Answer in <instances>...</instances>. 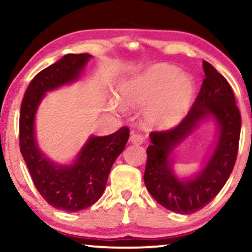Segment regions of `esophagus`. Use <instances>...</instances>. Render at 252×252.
<instances>
[{
  "instance_id": "esophagus-1",
  "label": "esophagus",
  "mask_w": 252,
  "mask_h": 252,
  "mask_svg": "<svg viewBox=\"0 0 252 252\" xmlns=\"http://www.w3.org/2000/svg\"><path fill=\"white\" fill-rule=\"evenodd\" d=\"M144 136L141 135V134H136V132H131V135H130V141H131V143L134 144H142L144 142Z\"/></svg>"
}]
</instances>
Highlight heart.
Masks as SVG:
<instances>
[{"mask_svg":"<svg viewBox=\"0 0 252 252\" xmlns=\"http://www.w3.org/2000/svg\"><path fill=\"white\" fill-rule=\"evenodd\" d=\"M195 96L192 77L168 63L154 65L118 89V99L124 108L143 111L149 128L166 129L180 123L189 114Z\"/></svg>","mask_w":252,"mask_h":252,"instance_id":"obj_1","label":"heart"}]
</instances>
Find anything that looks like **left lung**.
Segmentation results:
<instances>
[{
	"instance_id": "obj_1",
	"label": "left lung",
	"mask_w": 252,
	"mask_h": 252,
	"mask_svg": "<svg viewBox=\"0 0 252 252\" xmlns=\"http://www.w3.org/2000/svg\"><path fill=\"white\" fill-rule=\"evenodd\" d=\"M202 67L205 79L187 116L175 128L150 132L152 143L147 148V189L158 204L180 215L194 213L216 198L226 184L238 153L242 118L232 89L211 63L204 62ZM209 118L219 126L213 154L192 178H178L172 170L171 153Z\"/></svg>"
}]
</instances>
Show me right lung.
<instances>
[{
	"mask_svg": "<svg viewBox=\"0 0 252 252\" xmlns=\"http://www.w3.org/2000/svg\"><path fill=\"white\" fill-rule=\"evenodd\" d=\"M92 56L67 54L33 78L20 111V150L36 189L51 206L66 212H78L94 205L103 194L118 155L129 138L122 126L108 136H90L70 164L50 160L40 150L35 136V115L46 94L77 82Z\"/></svg>",
	"mask_w": 252,
	"mask_h": 252,
	"instance_id": "obj_1",
	"label": "right lung"
}]
</instances>
